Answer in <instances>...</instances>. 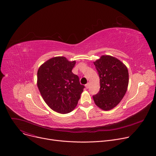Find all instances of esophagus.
Segmentation results:
<instances>
[{"label":"esophagus","instance_id":"obj_1","mask_svg":"<svg viewBox=\"0 0 156 156\" xmlns=\"http://www.w3.org/2000/svg\"><path fill=\"white\" fill-rule=\"evenodd\" d=\"M89 86H90V83H87L85 85V87H86L87 89L89 88Z\"/></svg>","mask_w":156,"mask_h":156}]
</instances>
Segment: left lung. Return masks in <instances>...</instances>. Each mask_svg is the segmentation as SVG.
<instances>
[{"instance_id":"8db88e82","label":"left lung","mask_w":156,"mask_h":156,"mask_svg":"<svg viewBox=\"0 0 156 156\" xmlns=\"http://www.w3.org/2000/svg\"><path fill=\"white\" fill-rule=\"evenodd\" d=\"M100 77V91L93 95L95 104L103 110L115 107L123 98L129 85V72L122 62L103 55L93 62Z\"/></svg>"}]
</instances>
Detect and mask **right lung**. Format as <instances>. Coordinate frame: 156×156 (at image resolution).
<instances>
[{
  "label": "right lung",
  "mask_w": 156,
  "mask_h": 156,
  "mask_svg": "<svg viewBox=\"0 0 156 156\" xmlns=\"http://www.w3.org/2000/svg\"><path fill=\"white\" fill-rule=\"evenodd\" d=\"M76 61L65 57L51 58L37 71V87L46 104L54 111L65 114L77 105L85 88L79 77L73 73Z\"/></svg>",
  "instance_id": "right-lung-1"
}]
</instances>
